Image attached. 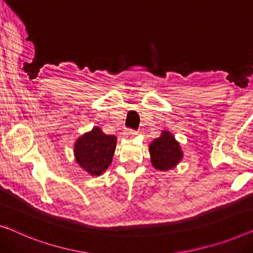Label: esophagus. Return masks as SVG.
I'll return each mask as SVG.
<instances>
[{
  "instance_id": "esophagus-1",
  "label": "esophagus",
  "mask_w": 253,
  "mask_h": 253,
  "mask_svg": "<svg viewBox=\"0 0 253 253\" xmlns=\"http://www.w3.org/2000/svg\"><path fill=\"white\" fill-rule=\"evenodd\" d=\"M135 134H137V132H135V131H133V130L124 131V135H126V137H127V138H132V137H134Z\"/></svg>"
}]
</instances>
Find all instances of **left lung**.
<instances>
[{
  "mask_svg": "<svg viewBox=\"0 0 253 253\" xmlns=\"http://www.w3.org/2000/svg\"><path fill=\"white\" fill-rule=\"evenodd\" d=\"M151 161L156 170L167 171L174 168L182 157L179 142L169 131H163L149 146Z\"/></svg>",
  "mask_w": 253,
  "mask_h": 253,
  "instance_id": "left-lung-1",
  "label": "left lung"
}]
</instances>
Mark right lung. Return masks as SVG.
Masks as SVG:
<instances>
[{"mask_svg": "<svg viewBox=\"0 0 253 253\" xmlns=\"http://www.w3.org/2000/svg\"><path fill=\"white\" fill-rule=\"evenodd\" d=\"M115 147V135L105 134L96 126L75 142V159L91 175H100L111 164Z\"/></svg>", "mask_w": 253, "mask_h": 253, "instance_id": "1", "label": "right lung"}]
</instances>
